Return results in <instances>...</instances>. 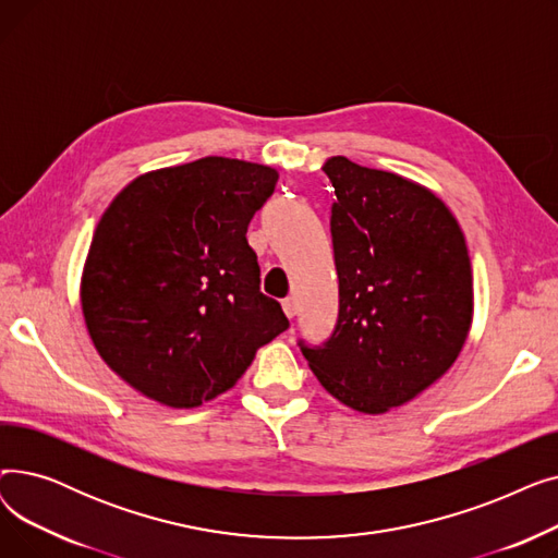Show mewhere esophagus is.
<instances>
[{
	"label": "esophagus",
	"instance_id": "34e87169",
	"mask_svg": "<svg viewBox=\"0 0 558 558\" xmlns=\"http://www.w3.org/2000/svg\"><path fill=\"white\" fill-rule=\"evenodd\" d=\"M282 310H284V314H287L289 318H294V316L299 314V305H296L294 299H284V301H282Z\"/></svg>",
	"mask_w": 558,
	"mask_h": 558
}]
</instances>
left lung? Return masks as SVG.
<instances>
[{"label":"left lung","instance_id":"1","mask_svg":"<svg viewBox=\"0 0 558 558\" xmlns=\"http://www.w3.org/2000/svg\"><path fill=\"white\" fill-rule=\"evenodd\" d=\"M324 171L337 194L339 316L324 343L299 345L339 402L385 414L454 364L473 320L471 257L457 219L429 190L343 156Z\"/></svg>","mask_w":558,"mask_h":558}]
</instances>
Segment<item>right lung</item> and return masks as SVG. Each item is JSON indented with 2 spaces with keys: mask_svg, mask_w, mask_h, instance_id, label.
<instances>
[{
  "mask_svg": "<svg viewBox=\"0 0 558 558\" xmlns=\"http://www.w3.org/2000/svg\"><path fill=\"white\" fill-rule=\"evenodd\" d=\"M276 183L271 167L210 156L140 175L108 205L81 305L104 362L146 398L213 400L289 328L246 240Z\"/></svg>",
  "mask_w": 558,
  "mask_h": 558,
  "instance_id": "add662e5",
  "label": "right lung"
}]
</instances>
